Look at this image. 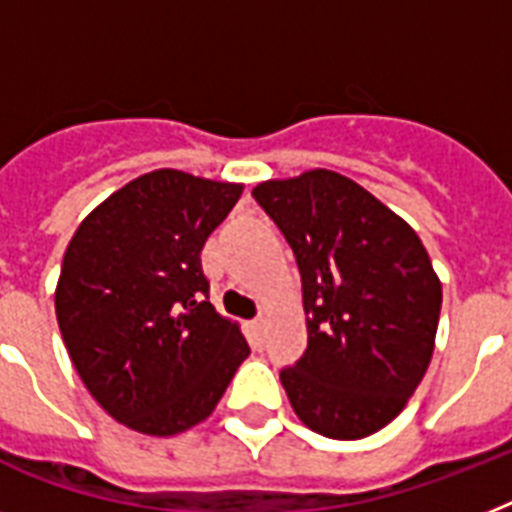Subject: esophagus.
Instances as JSON below:
<instances>
[{"mask_svg": "<svg viewBox=\"0 0 512 512\" xmlns=\"http://www.w3.org/2000/svg\"><path fill=\"white\" fill-rule=\"evenodd\" d=\"M249 327H252V335L260 340V335H263V327H265V319H263V316H257V319L249 321Z\"/></svg>", "mask_w": 512, "mask_h": 512, "instance_id": "34e87169", "label": "esophagus"}]
</instances>
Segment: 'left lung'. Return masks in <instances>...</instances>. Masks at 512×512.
Segmentation results:
<instances>
[{
    "label": "left lung",
    "mask_w": 512,
    "mask_h": 512,
    "mask_svg": "<svg viewBox=\"0 0 512 512\" xmlns=\"http://www.w3.org/2000/svg\"><path fill=\"white\" fill-rule=\"evenodd\" d=\"M303 279L308 348L281 369L297 417L327 438L385 428L428 369L441 281L420 236L361 185L329 170L252 191Z\"/></svg>",
    "instance_id": "1"
}]
</instances>
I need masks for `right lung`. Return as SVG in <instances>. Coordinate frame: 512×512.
<instances>
[{
  "label": "right lung",
  "instance_id": "obj_1",
  "mask_svg": "<svg viewBox=\"0 0 512 512\" xmlns=\"http://www.w3.org/2000/svg\"><path fill=\"white\" fill-rule=\"evenodd\" d=\"M241 185L177 170L132 180L84 217L60 268L68 356L114 420L175 436L207 420L249 345L209 303L201 249Z\"/></svg>",
  "mask_w": 512,
  "mask_h": 512
}]
</instances>
